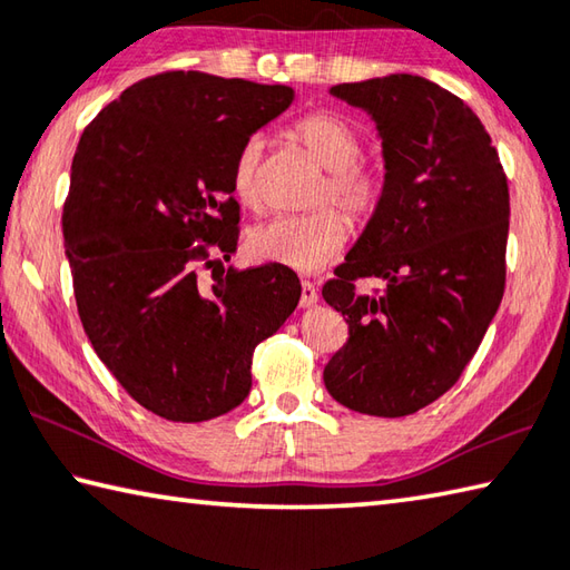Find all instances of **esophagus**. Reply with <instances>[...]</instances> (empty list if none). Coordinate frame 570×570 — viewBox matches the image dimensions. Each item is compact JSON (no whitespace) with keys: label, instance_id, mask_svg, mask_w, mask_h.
<instances>
[{"label":"esophagus","instance_id":"1","mask_svg":"<svg viewBox=\"0 0 570 570\" xmlns=\"http://www.w3.org/2000/svg\"><path fill=\"white\" fill-rule=\"evenodd\" d=\"M317 303V287L315 283L303 281V289H299V307H313Z\"/></svg>","mask_w":570,"mask_h":570}]
</instances>
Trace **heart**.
<instances>
[{
	"instance_id": "1",
	"label": "heart",
	"mask_w": 570,
	"mask_h": 570,
	"mask_svg": "<svg viewBox=\"0 0 570 570\" xmlns=\"http://www.w3.org/2000/svg\"><path fill=\"white\" fill-rule=\"evenodd\" d=\"M289 138L325 168L315 188L313 206L332 203L354 223H364L382 196L380 174L357 158L362 136L345 116L313 111L289 128ZM261 154L263 144L248 138L233 158L230 186L245 208H261ZM347 243V225L332 208H317L305 216L273 218L248 235V250L267 263L289 271L313 273L335 261Z\"/></svg>"
}]
</instances>
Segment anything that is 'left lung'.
Masks as SVG:
<instances>
[{
    "instance_id": "left-lung-1",
    "label": "left lung",
    "mask_w": 570,
    "mask_h": 570,
    "mask_svg": "<svg viewBox=\"0 0 570 570\" xmlns=\"http://www.w3.org/2000/svg\"><path fill=\"white\" fill-rule=\"evenodd\" d=\"M332 96L377 124L384 186L367 228L322 287L350 325L325 367L347 410L406 416L452 390L507 285L509 184L469 106L412 73L337 83ZM380 276L382 294L356 281Z\"/></svg>"
}]
</instances>
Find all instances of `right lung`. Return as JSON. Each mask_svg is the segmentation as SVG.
<instances>
[{
	"mask_svg": "<svg viewBox=\"0 0 570 570\" xmlns=\"http://www.w3.org/2000/svg\"><path fill=\"white\" fill-rule=\"evenodd\" d=\"M293 99L281 83L156 73L106 106L73 154L61 228L83 332L118 384L170 422L235 410L255 347L297 307L289 267L220 263L238 250L233 158Z\"/></svg>",
	"mask_w": 570,
	"mask_h": 570,
	"instance_id": "obj_1",
	"label": "right lung"
}]
</instances>
